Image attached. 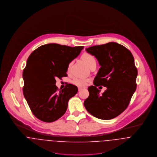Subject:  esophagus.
<instances>
[{
  "label": "esophagus",
  "instance_id": "obj_1",
  "mask_svg": "<svg viewBox=\"0 0 157 157\" xmlns=\"http://www.w3.org/2000/svg\"><path fill=\"white\" fill-rule=\"evenodd\" d=\"M84 88H82V87H78V90L79 91H81L82 90H83Z\"/></svg>",
  "mask_w": 157,
  "mask_h": 157
}]
</instances>
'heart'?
<instances>
[{"label":"heart","instance_id":"heart-1","mask_svg":"<svg viewBox=\"0 0 157 157\" xmlns=\"http://www.w3.org/2000/svg\"><path fill=\"white\" fill-rule=\"evenodd\" d=\"M82 59L85 61L87 66L90 67L92 64H96V60L94 56L88 53H84L82 55ZM70 64L69 65V67H70ZM89 79L85 78H81V77H76L73 79L71 82L73 84L79 87H86L89 82Z\"/></svg>","mask_w":157,"mask_h":157}]
</instances>
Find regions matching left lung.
Here are the masks:
<instances>
[{
    "label": "left lung",
    "mask_w": 157,
    "mask_h": 157,
    "mask_svg": "<svg viewBox=\"0 0 157 157\" xmlns=\"http://www.w3.org/2000/svg\"><path fill=\"white\" fill-rule=\"evenodd\" d=\"M86 51L97 58L101 68L94 78V86L88 88L89 96L84 106L96 118H115L126 109L137 88V69L133 55L115 42L91 46ZM99 85L107 87L101 95L97 88Z\"/></svg>",
    "instance_id": "1"
}]
</instances>
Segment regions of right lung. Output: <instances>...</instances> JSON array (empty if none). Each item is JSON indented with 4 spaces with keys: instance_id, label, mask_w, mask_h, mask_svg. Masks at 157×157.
<instances>
[{
    "instance_id": "add662e5",
    "label": "right lung",
    "mask_w": 157,
    "mask_h": 157,
    "mask_svg": "<svg viewBox=\"0 0 157 157\" xmlns=\"http://www.w3.org/2000/svg\"><path fill=\"white\" fill-rule=\"evenodd\" d=\"M84 46L70 47L55 43L40 46L31 53L23 71V95L32 113L39 120L52 122L66 113L68 102L78 92L68 84L58 90L56 78L67 76L70 62Z\"/></svg>"
}]
</instances>
